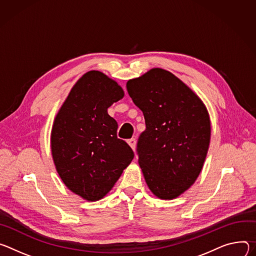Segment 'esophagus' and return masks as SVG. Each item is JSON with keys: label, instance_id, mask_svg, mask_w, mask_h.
Instances as JSON below:
<instances>
[{"label": "esophagus", "instance_id": "1", "mask_svg": "<svg viewBox=\"0 0 256 256\" xmlns=\"http://www.w3.org/2000/svg\"><path fill=\"white\" fill-rule=\"evenodd\" d=\"M127 142H128V144L130 146V148H131L133 150H135V146H136V139H135V138L128 139V140H127Z\"/></svg>", "mask_w": 256, "mask_h": 256}]
</instances>
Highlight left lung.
I'll return each instance as SVG.
<instances>
[{"label": "left lung", "instance_id": "obj_1", "mask_svg": "<svg viewBox=\"0 0 256 256\" xmlns=\"http://www.w3.org/2000/svg\"><path fill=\"white\" fill-rule=\"evenodd\" d=\"M144 115L137 144L138 162L150 191L173 200L200 176L210 141V120L202 102L171 72L150 69L126 84Z\"/></svg>", "mask_w": 256, "mask_h": 256}]
</instances>
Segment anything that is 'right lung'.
<instances>
[{
    "mask_svg": "<svg viewBox=\"0 0 256 256\" xmlns=\"http://www.w3.org/2000/svg\"><path fill=\"white\" fill-rule=\"evenodd\" d=\"M123 96L115 80L90 71L75 83L54 118L50 148L56 170L68 189L85 200H102L134 158L108 114Z\"/></svg>",
    "mask_w": 256,
    "mask_h": 256,
    "instance_id": "1",
    "label": "right lung"
}]
</instances>
